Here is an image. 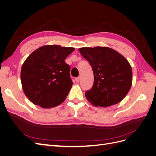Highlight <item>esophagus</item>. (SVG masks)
I'll return each mask as SVG.
<instances>
[{
  "label": "esophagus",
  "instance_id": "esophagus-1",
  "mask_svg": "<svg viewBox=\"0 0 156 156\" xmlns=\"http://www.w3.org/2000/svg\"><path fill=\"white\" fill-rule=\"evenodd\" d=\"M80 79H81V78H80V77H77V78H75V81H76L77 83H79V81H80Z\"/></svg>",
  "mask_w": 156,
  "mask_h": 156
}]
</instances>
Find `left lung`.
Returning <instances> with one entry per match:
<instances>
[{
    "mask_svg": "<svg viewBox=\"0 0 156 156\" xmlns=\"http://www.w3.org/2000/svg\"><path fill=\"white\" fill-rule=\"evenodd\" d=\"M80 53L92 66L94 84L85 96L96 107H107L120 102L132 84L129 63L117 51L106 47L82 48Z\"/></svg>",
    "mask_w": 156,
    "mask_h": 156,
    "instance_id": "obj_1",
    "label": "left lung"
}]
</instances>
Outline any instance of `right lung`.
<instances>
[{"mask_svg":"<svg viewBox=\"0 0 156 156\" xmlns=\"http://www.w3.org/2000/svg\"><path fill=\"white\" fill-rule=\"evenodd\" d=\"M74 50L45 45L28 56L22 66L21 81L23 92L32 103L51 108L65 100L73 84L65 59Z\"/></svg>","mask_w":156,"mask_h":156,"instance_id":"1","label":"right lung"}]
</instances>
